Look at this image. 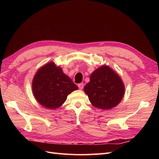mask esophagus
<instances>
[{
  "mask_svg": "<svg viewBox=\"0 0 159 159\" xmlns=\"http://www.w3.org/2000/svg\"><path fill=\"white\" fill-rule=\"evenodd\" d=\"M78 88L80 89H82L84 88V84L81 83V84H78Z\"/></svg>",
  "mask_w": 159,
  "mask_h": 159,
  "instance_id": "34e87169",
  "label": "esophagus"
}]
</instances>
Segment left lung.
<instances>
[{
    "mask_svg": "<svg viewBox=\"0 0 159 159\" xmlns=\"http://www.w3.org/2000/svg\"><path fill=\"white\" fill-rule=\"evenodd\" d=\"M84 91L93 106L105 110L119 103L123 97L125 87L121 78L108 66H104L91 74Z\"/></svg>",
    "mask_w": 159,
    "mask_h": 159,
    "instance_id": "8db88e82",
    "label": "left lung"
}]
</instances>
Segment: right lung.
<instances>
[{"instance_id": "obj_1", "label": "right lung", "mask_w": 159, "mask_h": 159, "mask_svg": "<svg viewBox=\"0 0 159 159\" xmlns=\"http://www.w3.org/2000/svg\"><path fill=\"white\" fill-rule=\"evenodd\" d=\"M78 89V86L54 62L42 67L32 81L36 99L44 107L51 109L60 107L67 96Z\"/></svg>"}]
</instances>
